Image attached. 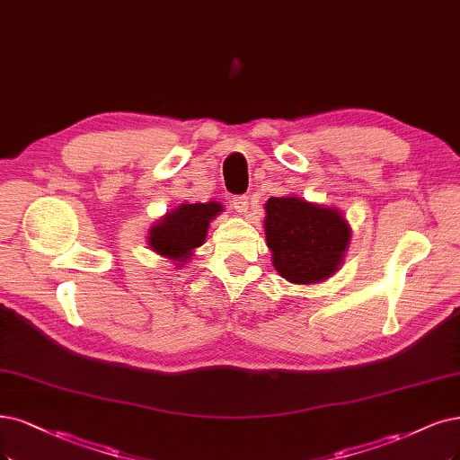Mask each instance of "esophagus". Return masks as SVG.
I'll return each instance as SVG.
<instances>
[{
  "mask_svg": "<svg viewBox=\"0 0 460 460\" xmlns=\"http://www.w3.org/2000/svg\"><path fill=\"white\" fill-rule=\"evenodd\" d=\"M230 203H232V208L240 215L247 213V209H249V198L247 196H234Z\"/></svg>",
  "mask_w": 460,
  "mask_h": 460,
  "instance_id": "esophagus-1",
  "label": "esophagus"
}]
</instances>
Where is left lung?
Returning <instances> with one entry per match:
<instances>
[{
  "mask_svg": "<svg viewBox=\"0 0 460 460\" xmlns=\"http://www.w3.org/2000/svg\"><path fill=\"white\" fill-rule=\"evenodd\" d=\"M264 211L266 245L281 278L295 285H315L339 272L352 228L335 205L281 196L268 199Z\"/></svg>",
  "mask_w": 460,
  "mask_h": 460,
  "instance_id": "8db88e82",
  "label": "left lung"
}]
</instances>
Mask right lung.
Instances as JSON below:
<instances>
[{
    "mask_svg": "<svg viewBox=\"0 0 460 460\" xmlns=\"http://www.w3.org/2000/svg\"><path fill=\"white\" fill-rule=\"evenodd\" d=\"M223 203H181L148 228V245L157 255L182 268L208 237L209 223L223 213Z\"/></svg>",
    "mask_w": 460,
    "mask_h": 460,
    "instance_id": "right-lung-1",
    "label": "right lung"
}]
</instances>
